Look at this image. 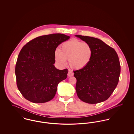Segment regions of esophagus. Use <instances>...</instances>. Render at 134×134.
<instances>
[{
	"label": "esophagus",
	"instance_id": "esophagus-1",
	"mask_svg": "<svg viewBox=\"0 0 134 134\" xmlns=\"http://www.w3.org/2000/svg\"><path fill=\"white\" fill-rule=\"evenodd\" d=\"M67 75H68V76L69 77H71L72 76L74 75V73H73V72H72V71H69L68 72Z\"/></svg>",
	"mask_w": 134,
	"mask_h": 134
}]
</instances>
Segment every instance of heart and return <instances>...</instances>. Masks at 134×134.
<instances>
[{"label": "heart", "mask_w": 134, "mask_h": 134, "mask_svg": "<svg viewBox=\"0 0 134 134\" xmlns=\"http://www.w3.org/2000/svg\"><path fill=\"white\" fill-rule=\"evenodd\" d=\"M93 57V49L87 42H82L76 39L64 42L60 46V52L54 54L56 62L61 66H65L69 61L70 67L80 70L86 67Z\"/></svg>", "instance_id": "obj_1"}]
</instances>
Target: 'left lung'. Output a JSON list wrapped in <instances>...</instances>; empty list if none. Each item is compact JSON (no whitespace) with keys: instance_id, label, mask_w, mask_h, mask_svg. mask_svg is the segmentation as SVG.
Returning a JSON list of instances; mask_svg holds the SVG:
<instances>
[{"instance_id":"left-lung-1","label":"left lung","mask_w":134,"mask_h":134,"mask_svg":"<svg viewBox=\"0 0 134 134\" xmlns=\"http://www.w3.org/2000/svg\"><path fill=\"white\" fill-rule=\"evenodd\" d=\"M77 37L89 43L93 57L84 69L73 71L76 78V91L84 102L96 104L107 100L116 88L121 73V65L114 49L98 38L81 35Z\"/></svg>"}]
</instances>
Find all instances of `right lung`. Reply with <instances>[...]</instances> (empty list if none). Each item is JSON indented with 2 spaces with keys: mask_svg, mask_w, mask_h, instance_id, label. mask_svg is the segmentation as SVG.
Returning a JSON list of instances; mask_svg holds the SVG:
<instances>
[{
  "mask_svg": "<svg viewBox=\"0 0 134 134\" xmlns=\"http://www.w3.org/2000/svg\"><path fill=\"white\" fill-rule=\"evenodd\" d=\"M70 38L53 34L32 39L19 52L15 65L16 85L26 99L44 103L55 96L58 83L67 78L68 69L58 70L54 64L56 49Z\"/></svg>",
  "mask_w": 134,
  "mask_h": 134,
  "instance_id": "add662e5",
  "label": "right lung"
}]
</instances>
